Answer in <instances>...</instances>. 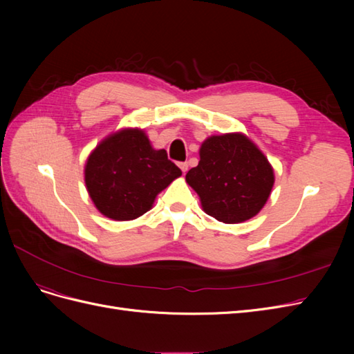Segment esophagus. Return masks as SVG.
Segmentation results:
<instances>
[{"label":"esophagus","instance_id":"34e87169","mask_svg":"<svg viewBox=\"0 0 354 354\" xmlns=\"http://www.w3.org/2000/svg\"><path fill=\"white\" fill-rule=\"evenodd\" d=\"M178 167H180V169H181V173H183V174H186V171H187V162H180L178 164Z\"/></svg>","mask_w":354,"mask_h":354}]
</instances>
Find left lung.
I'll return each instance as SVG.
<instances>
[{"label": "left lung", "mask_w": 354, "mask_h": 354, "mask_svg": "<svg viewBox=\"0 0 354 354\" xmlns=\"http://www.w3.org/2000/svg\"><path fill=\"white\" fill-rule=\"evenodd\" d=\"M194 189L208 216L227 224L255 217L274 185L269 159L242 133L209 136L199 149L198 167L189 169Z\"/></svg>", "instance_id": "left-lung-1"}]
</instances>
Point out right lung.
<instances>
[{"mask_svg":"<svg viewBox=\"0 0 354 354\" xmlns=\"http://www.w3.org/2000/svg\"><path fill=\"white\" fill-rule=\"evenodd\" d=\"M180 176V168L164 149H153L142 128H122L104 137L84 168L85 187L94 207L116 221L143 216Z\"/></svg>","mask_w":354,"mask_h":354,"instance_id":"1","label":"right lung"}]
</instances>
